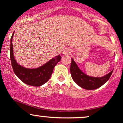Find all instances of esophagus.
I'll list each match as a JSON object with an SVG mask.
<instances>
[{
	"mask_svg": "<svg viewBox=\"0 0 123 123\" xmlns=\"http://www.w3.org/2000/svg\"><path fill=\"white\" fill-rule=\"evenodd\" d=\"M70 49H65L64 50V51H63V54H65V55H69L70 54Z\"/></svg>",
	"mask_w": 123,
	"mask_h": 123,
	"instance_id": "esophagus-1",
	"label": "esophagus"
}]
</instances>
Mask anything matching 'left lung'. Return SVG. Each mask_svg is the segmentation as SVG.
Returning <instances> with one entry per match:
<instances>
[{
  "label": "left lung",
  "instance_id": "1",
  "mask_svg": "<svg viewBox=\"0 0 123 123\" xmlns=\"http://www.w3.org/2000/svg\"><path fill=\"white\" fill-rule=\"evenodd\" d=\"M70 71L74 82L81 88L86 90H95L101 87L108 81L113 72V70H111V72L101 77H91L83 73L72 58L70 66Z\"/></svg>",
  "mask_w": 123,
  "mask_h": 123
}]
</instances>
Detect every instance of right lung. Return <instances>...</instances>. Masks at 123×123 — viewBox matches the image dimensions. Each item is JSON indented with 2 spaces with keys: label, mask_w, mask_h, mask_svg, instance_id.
<instances>
[{
  "label": "right lung",
  "mask_w": 123,
  "mask_h": 123,
  "mask_svg": "<svg viewBox=\"0 0 123 123\" xmlns=\"http://www.w3.org/2000/svg\"><path fill=\"white\" fill-rule=\"evenodd\" d=\"M14 32L12 33L10 39V60L14 72L22 82L28 85L41 86L45 84L50 79L51 75L53 73L54 68L57 63L60 61L61 57L60 55L56 56L51 60L44 64L43 66L35 69H29L23 67L19 65L15 61L13 53L12 40Z\"/></svg>",
  "instance_id": "obj_1"
}]
</instances>
